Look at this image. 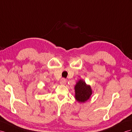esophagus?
Segmentation results:
<instances>
[{"mask_svg": "<svg viewBox=\"0 0 132 132\" xmlns=\"http://www.w3.org/2000/svg\"><path fill=\"white\" fill-rule=\"evenodd\" d=\"M60 84H62V85H65L66 82V80L64 78H62L60 80Z\"/></svg>", "mask_w": 132, "mask_h": 132, "instance_id": "1", "label": "esophagus"}]
</instances>
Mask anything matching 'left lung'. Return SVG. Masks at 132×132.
Instances as JSON below:
<instances>
[{
  "label": "left lung",
  "instance_id": "8db88e82",
  "mask_svg": "<svg viewBox=\"0 0 132 132\" xmlns=\"http://www.w3.org/2000/svg\"><path fill=\"white\" fill-rule=\"evenodd\" d=\"M75 99L79 103H85L92 95L91 86L82 80H80L75 86Z\"/></svg>",
  "mask_w": 132,
  "mask_h": 132
}]
</instances>
